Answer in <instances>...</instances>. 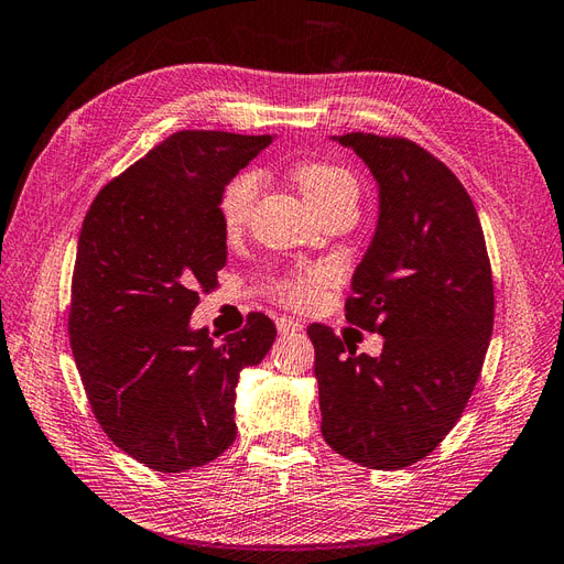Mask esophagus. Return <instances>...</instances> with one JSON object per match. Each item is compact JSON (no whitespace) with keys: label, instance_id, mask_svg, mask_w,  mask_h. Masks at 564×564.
<instances>
[{"label":"esophagus","instance_id":"1","mask_svg":"<svg viewBox=\"0 0 564 564\" xmlns=\"http://www.w3.org/2000/svg\"><path fill=\"white\" fill-rule=\"evenodd\" d=\"M276 328H279V333L288 335V333H300L304 326H302V321H295L291 316H281V318H276Z\"/></svg>","mask_w":564,"mask_h":564}]
</instances>
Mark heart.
<instances>
[{"instance_id": "heart-1", "label": "heart", "mask_w": 564, "mask_h": 564, "mask_svg": "<svg viewBox=\"0 0 564 564\" xmlns=\"http://www.w3.org/2000/svg\"><path fill=\"white\" fill-rule=\"evenodd\" d=\"M293 180L302 193V198L307 200L312 210H321V207L333 203H357L359 188L354 176L330 163H300L293 170ZM262 188V174L248 170L240 172L238 176L227 184L219 200V213L224 227L229 231H238L250 219V213L254 207L257 196ZM333 281V271L326 267H312L291 276L283 279L276 285V295L293 307H310V304L318 302L324 295L328 283Z\"/></svg>"}]
</instances>
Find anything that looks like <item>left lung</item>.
<instances>
[{
  "mask_svg": "<svg viewBox=\"0 0 564 564\" xmlns=\"http://www.w3.org/2000/svg\"><path fill=\"white\" fill-rule=\"evenodd\" d=\"M378 184V227L351 276L349 324L384 337L380 357L351 351L328 326L314 343L321 434L373 470L432 454L468 404L494 328L485 234L458 176L401 137H333Z\"/></svg>",
  "mask_w": 564,
  "mask_h": 564,
  "instance_id": "8db88e82",
  "label": "left lung"
}]
</instances>
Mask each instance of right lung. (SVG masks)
<instances>
[{"label":"right lung","mask_w":564,"mask_h":564,"mask_svg":"<svg viewBox=\"0 0 564 564\" xmlns=\"http://www.w3.org/2000/svg\"><path fill=\"white\" fill-rule=\"evenodd\" d=\"M271 137L184 130L94 198L77 240L70 347L96 421L158 473L215 460L236 440V384L276 340L260 312L217 345L193 330L227 264L219 200Z\"/></svg>","instance_id":"right-lung-1"}]
</instances>
